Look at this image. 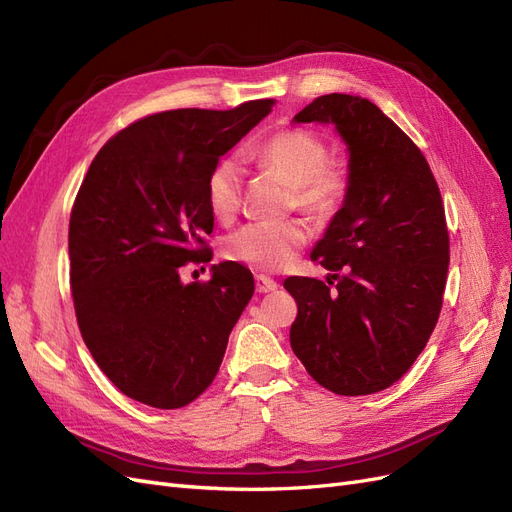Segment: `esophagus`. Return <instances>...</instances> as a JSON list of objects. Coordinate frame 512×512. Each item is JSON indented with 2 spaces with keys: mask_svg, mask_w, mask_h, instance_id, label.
I'll list each match as a JSON object with an SVG mask.
<instances>
[{
  "mask_svg": "<svg viewBox=\"0 0 512 512\" xmlns=\"http://www.w3.org/2000/svg\"><path fill=\"white\" fill-rule=\"evenodd\" d=\"M277 288V282L267 275H256V290L258 292H273Z\"/></svg>",
  "mask_w": 512,
  "mask_h": 512,
  "instance_id": "esophagus-1",
  "label": "esophagus"
}]
</instances>
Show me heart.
I'll list each match as a JSON object with an SVG mask.
<instances>
[{"label": "heart", "mask_w": 512, "mask_h": 512, "mask_svg": "<svg viewBox=\"0 0 512 512\" xmlns=\"http://www.w3.org/2000/svg\"><path fill=\"white\" fill-rule=\"evenodd\" d=\"M245 158L292 185V203L316 218H329L344 205L346 170L329 162V147L312 132L282 130L247 151ZM207 200L220 222L235 218L241 203V168L235 160H222L211 170ZM305 241L307 228L301 220L250 222L232 232L226 252L258 271H282L297 258Z\"/></svg>", "instance_id": "b5f03b06"}]
</instances>
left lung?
I'll use <instances>...</instances> for the list:
<instances>
[{
    "instance_id": "1",
    "label": "left lung",
    "mask_w": 512,
    "mask_h": 512,
    "mask_svg": "<svg viewBox=\"0 0 512 512\" xmlns=\"http://www.w3.org/2000/svg\"><path fill=\"white\" fill-rule=\"evenodd\" d=\"M292 121L335 126L348 194L312 250L327 282H284L299 307L290 346L324 389L378 393L412 367L440 316L448 230L438 183L421 149L365 98L320 96Z\"/></svg>"
}]
</instances>
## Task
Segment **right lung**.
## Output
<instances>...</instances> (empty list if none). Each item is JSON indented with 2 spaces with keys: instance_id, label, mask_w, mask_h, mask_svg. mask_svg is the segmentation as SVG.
Returning a JSON list of instances; mask_svg holds the SVG:
<instances>
[{
  "instance_id": "right-lung-1",
  "label": "right lung",
  "mask_w": 512,
  "mask_h": 512,
  "mask_svg": "<svg viewBox=\"0 0 512 512\" xmlns=\"http://www.w3.org/2000/svg\"><path fill=\"white\" fill-rule=\"evenodd\" d=\"M271 106L138 119L98 151L76 194L68 252L83 342L108 380L145 406L175 410L203 393L252 299V271L239 262L213 265L205 284H183L179 269L211 260L209 175Z\"/></svg>"
}]
</instances>
